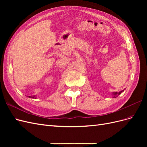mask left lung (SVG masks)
Returning a JSON list of instances; mask_svg holds the SVG:
<instances>
[{"mask_svg": "<svg viewBox=\"0 0 147 147\" xmlns=\"http://www.w3.org/2000/svg\"><path fill=\"white\" fill-rule=\"evenodd\" d=\"M123 91H123H119V92H113V95L114 96V97H117V96H118L120 94H121V93Z\"/></svg>", "mask_w": 147, "mask_h": 147, "instance_id": "left-lung-1", "label": "left lung"}]
</instances>
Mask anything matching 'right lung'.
I'll return each instance as SVG.
<instances>
[{"label": "right lung", "instance_id": "1", "mask_svg": "<svg viewBox=\"0 0 147 147\" xmlns=\"http://www.w3.org/2000/svg\"><path fill=\"white\" fill-rule=\"evenodd\" d=\"M34 97H35V96H32H32H29V97H30V98H32H32H34Z\"/></svg>", "mask_w": 147, "mask_h": 147}]
</instances>
